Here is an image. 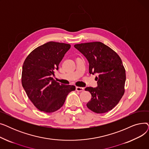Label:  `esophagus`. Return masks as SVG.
<instances>
[{
	"label": "esophagus",
	"mask_w": 149,
	"mask_h": 149,
	"mask_svg": "<svg viewBox=\"0 0 149 149\" xmlns=\"http://www.w3.org/2000/svg\"><path fill=\"white\" fill-rule=\"evenodd\" d=\"M84 88L81 87H76V91L78 92H82L84 91Z\"/></svg>",
	"instance_id": "34e87169"
}]
</instances>
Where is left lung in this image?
Segmentation results:
<instances>
[{
  "label": "left lung",
  "mask_w": 149,
  "mask_h": 149,
  "mask_svg": "<svg viewBox=\"0 0 149 149\" xmlns=\"http://www.w3.org/2000/svg\"><path fill=\"white\" fill-rule=\"evenodd\" d=\"M89 63V72L97 73V88L88 87L92 95L87 107L97 113L109 112L119 103L124 95L126 70L116 52L100 42L76 44Z\"/></svg>",
  "instance_id": "left-lung-1"
}]
</instances>
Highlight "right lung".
<instances>
[{
  "mask_svg": "<svg viewBox=\"0 0 149 149\" xmlns=\"http://www.w3.org/2000/svg\"><path fill=\"white\" fill-rule=\"evenodd\" d=\"M70 48L69 44L49 42L34 49L23 63V88L39 111L52 113L58 110L68 93L75 90V86L60 84L51 77Z\"/></svg>",
  "mask_w": 149,
  "mask_h": 149,
  "instance_id": "add662e5",
  "label": "right lung"
}]
</instances>
